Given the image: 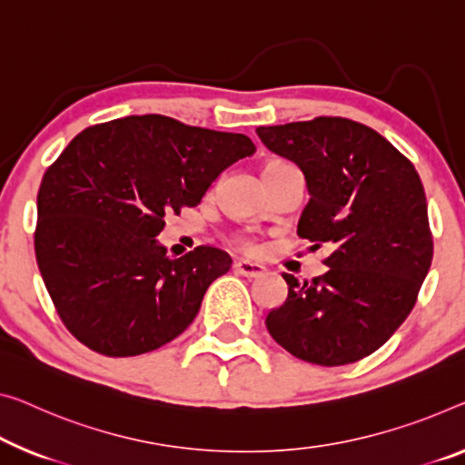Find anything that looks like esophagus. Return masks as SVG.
Segmentation results:
<instances>
[{"mask_svg":"<svg viewBox=\"0 0 465 465\" xmlns=\"http://www.w3.org/2000/svg\"><path fill=\"white\" fill-rule=\"evenodd\" d=\"M234 270H237V274L245 276V278H257L263 274V268L262 263H255V262H249V260H239L234 262Z\"/></svg>","mask_w":465,"mask_h":465,"instance_id":"34e87169","label":"esophagus"}]
</instances>
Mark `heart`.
Returning <instances> with one entry per match:
<instances>
[{
    "mask_svg": "<svg viewBox=\"0 0 465 465\" xmlns=\"http://www.w3.org/2000/svg\"><path fill=\"white\" fill-rule=\"evenodd\" d=\"M287 166H291V163L282 162V160H272V162H268L266 166H263V170H278V168H287ZM263 170H262V173H263Z\"/></svg>",
    "mask_w": 465,
    "mask_h": 465,
    "instance_id": "b5f03b06",
    "label": "heart"
}]
</instances>
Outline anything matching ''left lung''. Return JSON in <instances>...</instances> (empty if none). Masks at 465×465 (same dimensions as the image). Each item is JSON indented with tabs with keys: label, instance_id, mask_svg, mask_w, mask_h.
Listing matches in <instances>:
<instances>
[{
	"label": "left lung",
	"instance_id": "1",
	"mask_svg": "<svg viewBox=\"0 0 465 465\" xmlns=\"http://www.w3.org/2000/svg\"><path fill=\"white\" fill-rule=\"evenodd\" d=\"M302 168L310 202L297 234L332 249L322 276L282 274L287 299L266 316L278 345L318 366L374 353L403 324L432 262L422 181L374 128L347 118L255 128Z\"/></svg>",
	"mask_w": 465,
	"mask_h": 465
}]
</instances>
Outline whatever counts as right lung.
<instances>
[{
  "label": "right lung",
  "instance_id": "add662e5",
  "mask_svg": "<svg viewBox=\"0 0 465 465\" xmlns=\"http://www.w3.org/2000/svg\"><path fill=\"white\" fill-rule=\"evenodd\" d=\"M252 139L160 114L84 128L43 174L35 253L62 322L93 351L131 357L184 332L231 255L168 257L166 213L197 205Z\"/></svg>",
  "mask_w": 465,
  "mask_h": 465
}]
</instances>
